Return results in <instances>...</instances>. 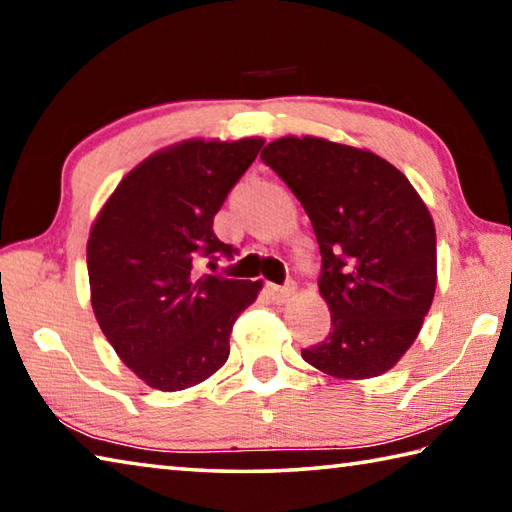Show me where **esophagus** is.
Returning a JSON list of instances; mask_svg holds the SVG:
<instances>
[{
  "mask_svg": "<svg viewBox=\"0 0 512 512\" xmlns=\"http://www.w3.org/2000/svg\"><path fill=\"white\" fill-rule=\"evenodd\" d=\"M268 293H271V298L275 302H284L296 293V287H293V282L284 284V287H280V284H268Z\"/></svg>",
  "mask_w": 512,
  "mask_h": 512,
  "instance_id": "34e87169",
  "label": "esophagus"
}]
</instances>
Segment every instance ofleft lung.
<instances>
[{
    "label": "left lung",
    "mask_w": 512,
    "mask_h": 512,
    "mask_svg": "<svg viewBox=\"0 0 512 512\" xmlns=\"http://www.w3.org/2000/svg\"><path fill=\"white\" fill-rule=\"evenodd\" d=\"M262 160L305 207L320 246L332 329L302 359L339 379L391 370L436 293V228L409 178L379 155L320 137H280Z\"/></svg>",
    "instance_id": "left-lung-1"
}]
</instances>
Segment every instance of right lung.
Here are the masks:
<instances>
[{
  "label": "right lung",
  "instance_id": "add662e5",
  "mask_svg": "<svg viewBox=\"0 0 512 512\" xmlns=\"http://www.w3.org/2000/svg\"><path fill=\"white\" fill-rule=\"evenodd\" d=\"M264 140H187L153 153L121 180L88 239L92 309L119 359L158 391L214 375L230 332L262 280L198 275L201 257L237 255L214 214ZM212 264V262H210Z\"/></svg>",
  "mask_w": 512,
  "mask_h": 512
}]
</instances>
